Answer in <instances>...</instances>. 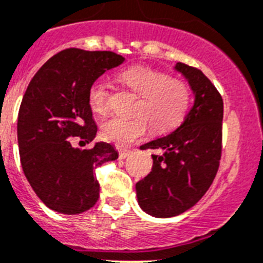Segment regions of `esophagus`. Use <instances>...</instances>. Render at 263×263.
I'll return each instance as SVG.
<instances>
[{
	"instance_id": "1",
	"label": "esophagus",
	"mask_w": 263,
	"mask_h": 263,
	"mask_svg": "<svg viewBox=\"0 0 263 263\" xmlns=\"http://www.w3.org/2000/svg\"><path fill=\"white\" fill-rule=\"evenodd\" d=\"M118 154H120V158H126V157L130 154V150L118 149Z\"/></svg>"
}]
</instances>
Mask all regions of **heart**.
Returning <instances> with one entry per match:
<instances>
[{"label":"heart","mask_w":263,"mask_h":263,"mask_svg":"<svg viewBox=\"0 0 263 263\" xmlns=\"http://www.w3.org/2000/svg\"><path fill=\"white\" fill-rule=\"evenodd\" d=\"M120 80L140 96L132 118L113 117L102 125L105 140L121 146L130 145L149 130L167 132L182 122L192 102L187 82L172 78L167 73L146 66H133L120 74ZM109 87L104 81H96L89 90V104L94 113L109 111Z\"/></svg>","instance_id":"obj_1"}]
</instances>
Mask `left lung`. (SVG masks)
Wrapping results in <instances>:
<instances>
[{"label": "left lung", "mask_w": 263, "mask_h": 263, "mask_svg": "<svg viewBox=\"0 0 263 263\" xmlns=\"http://www.w3.org/2000/svg\"><path fill=\"white\" fill-rule=\"evenodd\" d=\"M174 69L189 82L194 105L178 129L141 146L161 154L152 156V172L136 183L141 209L158 218L181 214L205 196L222 153L221 94L197 67L177 62Z\"/></svg>", "instance_id": "1"}]
</instances>
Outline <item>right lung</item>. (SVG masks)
<instances>
[{"instance_id": "obj_1", "label": "right lung", "mask_w": 263, "mask_h": 263, "mask_svg": "<svg viewBox=\"0 0 263 263\" xmlns=\"http://www.w3.org/2000/svg\"><path fill=\"white\" fill-rule=\"evenodd\" d=\"M123 61L113 51L65 49L42 65L25 91L17 122L22 170L38 198L54 212L80 214L93 208L100 197L94 170L118 158L110 143L78 149L69 138L85 143L96 138L89 90Z\"/></svg>"}]
</instances>
